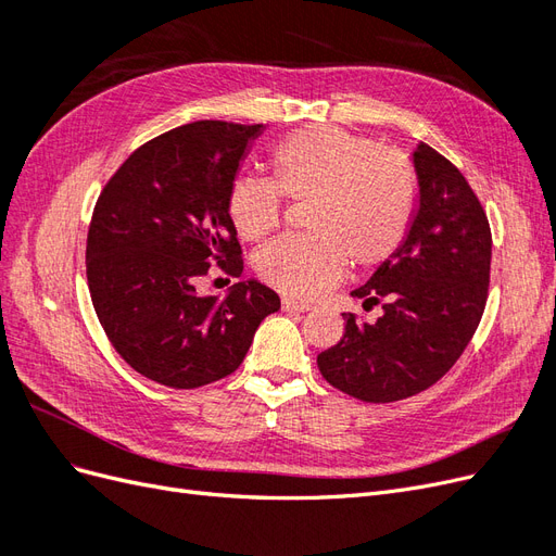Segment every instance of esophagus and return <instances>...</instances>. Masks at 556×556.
Here are the masks:
<instances>
[{"instance_id": "34e87169", "label": "esophagus", "mask_w": 556, "mask_h": 556, "mask_svg": "<svg viewBox=\"0 0 556 556\" xmlns=\"http://www.w3.org/2000/svg\"><path fill=\"white\" fill-rule=\"evenodd\" d=\"M280 304H282V311H290V313H306V311H311V304H306V301H296V299H290V296H285Z\"/></svg>"}]
</instances>
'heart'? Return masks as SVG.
I'll list each match as a JSON object with an SVG mask.
<instances>
[{
    "mask_svg": "<svg viewBox=\"0 0 556 556\" xmlns=\"http://www.w3.org/2000/svg\"><path fill=\"white\" fill-rule=\"evenodd\" d=\"M274 182L239 178L227 211L239 237L260 241L278 229L282 197L311 201L306 237H285L257 252L260 278L288 296L323 294L348 271L376 268L406 241L419 178L408 155L333 125L292 131L271 153Z\"/></svg>",
    "mask_w": 556,
    "mask_h": 556,
    "instance_id": "obj_1",
    "label": "heart"
}]
</instances>
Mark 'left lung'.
I'll return each mask as SVG.
<instances>
[{
	"mask_svg": "<svg viewBox=\"0 0 556 556\" xmlns=\"http://www.w3.org/2000/svg\"><path fill=\"white\" fill-rule=\"evenodd\" d=\"M419 206L403 245L352 292L374 325L343 313L345 333L319 352L323 378L366 403H392L439 382L473 339L490 292L492 229L468 180L427 143L413 153Z\"/></svg>",
	"mask_w": 556,
	"mask_h": 556,
	"instance_id": "8db88e82",
	"label": "left lung"
}]
</instances>
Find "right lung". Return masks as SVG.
<instances>
[{"label": "right lung", "instance_id": "obj_1", "mask_svg": "<svg viewBox=\"0 0 556 556\" xmlns=\"http://www.w3.org/2000/svg\"><path fill=\"white\" fill-rule=\"evenodd\" d=\"M264 125L199 121L150 139L99 194L86 271L94 313L134 371L194 390L237 371L257 327L280 308L257 280L201 294L215 262L243 274L227 197Z\"/></svg>", "mask_w": 556, "mask_h": 556}]
</instances>
